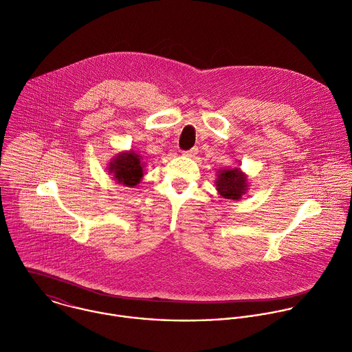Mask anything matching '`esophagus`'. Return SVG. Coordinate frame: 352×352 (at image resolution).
Returning <instances> with one entry per match:
<instances>
[{
  "mask_svg": "<svg viewBox=\"0 0 352 352\" xmlns=\"http://www.w3.org/2000/svg\"><path fill=\"white\" fill-rule=\"evenodd\" d=\"M197 152H199V149L197 148H192V149H189V151H185L184 152V155H186V156H195V155H197Z\"/></svg>",
  "mask_w": 352,
  "mask_h": 352,
  "instance_id": "obj_1",
  "label": "esophagus"
}]
</instances>
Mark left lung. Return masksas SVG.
Segmentation results:
<instances>
[{
    "mask_svg": "<svg viewBox=\"0 0 352 352\" xmlns=\"http://www.w3.org/2000/svg\"><path fill=\"white\" fill-rule=\"evenodd\" d=\"M215 184L218 193L228 200H240L248 189L247 175L241 173L239 167L230 170H221Z\"/></svg>",
    "mask_w": 352,
    "mask_h": 352,
    "instance_id": "1",
    "label": "left lung"
}]
</instances>
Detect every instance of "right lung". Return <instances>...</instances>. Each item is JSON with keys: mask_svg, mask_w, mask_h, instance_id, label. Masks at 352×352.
<instances>
[{"mask_svg": "<svg viewBox=\"0 0 352 352\" xmlns=\"http://www.w3.org/2000/svg\"><path fill=\"white\" fill-rule=\"evenodd\" d=\"M140 159L141 156L133 151L120 152L111 160L108 171L113 174V178L119 184L133 188L140 184L144 175V166Z\"/></svg>", "mask_w": 352, "mask_h": 352, "instance_id": "right-lung-1", "label": "right lung"}]
</instances>
